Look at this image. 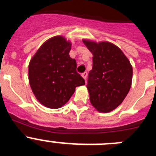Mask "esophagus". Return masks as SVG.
<instances>
[{
	"mask_svg": "<svg viewBox=\"0 0 156 156\" xmlns=\"http://www.w3.org/2000/svg\"><path fill=\"white\" fill-rule=\"evenodd\" d=\"M82 76H83V79H84L85 80H86L87 77V72H84V73H82Z\"/></svg>",
	"mask_w": 156,
	"mask_h": 156,
	"instance_id": "obj_1",
	"label": "esophagus"
}]
</instances>
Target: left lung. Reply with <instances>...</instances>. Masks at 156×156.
I'll list each match as a JSON object with an SVG mask.
<instances>
[{"instance_id": "left-lung-1", "label": "left lung", "mask_w": 156, "mask_h": 156, "mask_svg": "<svg viewBox=\"0 0 156 156\" xmlns=\"http://www.w3.org/2000/svg\"><path fill=\"white\" fill-rule=\"evenodd\" d=\"M83 43L93 54L89 72L88 91L92 105L101 112H108L124 100L131 87L133 69L118 47L109 42Z\"/></svg>"}]
</instances>
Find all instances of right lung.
I'll return each instance as SVG.
<instances>
[{"mask_svg":"<svg viewBox=\"0 0 156 156\" xmlns=\"http://www.w3.org/2000/svg\"><path fill=\"white\" fill-rule=\"evenodd\" d=\"M71 44L61 36L52 37L39 48L29 65V80L40 102L50 108L64 105L76 87L85 84L69 57Z\"/></svg>","mask_w":156,"mask_h":156,"instance_id":"obj_1","label":"right lung"}]
</instances>
